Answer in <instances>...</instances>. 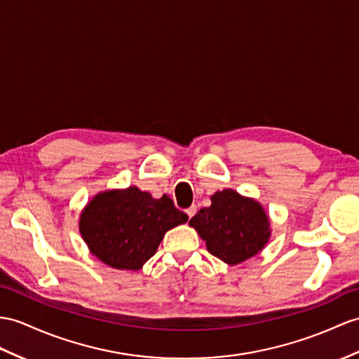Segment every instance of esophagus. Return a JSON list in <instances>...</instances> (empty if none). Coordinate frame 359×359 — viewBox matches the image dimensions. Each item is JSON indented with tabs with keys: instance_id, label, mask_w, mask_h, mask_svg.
<instances>
[{
	"instance_id": "obj_1",
	"label": "esophagus",
	"mask_w": 359,
	"mask_h": 359,
	"mask_svg": "<svg viewBox=\"0 0 359 359\" xmlns=\"http://www.w3.org/2000/svg\"><path fill=\"white\" fill-rule=\"evenodd\" d=\"M186 213H187V216H189V217H194V216L196 215V207H195V205H191L190 208H187V210H186Z\"/></svg>"
}]
</instances>
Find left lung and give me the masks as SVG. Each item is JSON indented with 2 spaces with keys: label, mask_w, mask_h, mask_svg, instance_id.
I'll use <instances>...</instances> for the list:
<instances>
[{
  "label": "left lung",
  "mask_w": 359,
  "mask_h": 359,
  "mask_svg": "<svg viewBox=\"0 0 359 359\" xmlns=\"http://www.w3.org/2000/svg\"><path fill=\"white\" fill-rule=\"evenodd\" d=\"M212 205L189 221L205 241L210 255L229 266L257 256L271 238V221L264 205L233 189L215 191Z\"/></svg>",
  "instance_id": "obj_1"
}]
</instances>
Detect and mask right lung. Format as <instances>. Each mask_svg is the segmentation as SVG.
<instances>
[{
  "label": "right lung",
  "mask_w": 359,
  "mask_h": 359,
  "mask_svg": "<svg viewBox=\"0 0 359 359\" xmlns=\"http://www.w3.org/2000/svg\"><path fill=\"white\" fill-rule=\"evenodd\" d=\"M189 216L163 195L154 198L135 186L94 195L79 217V231L93 256L111 268L138 271L149 260L164 234Z\"/></svg>",
  "instance_id": "obj_1"
}]
</instances>
